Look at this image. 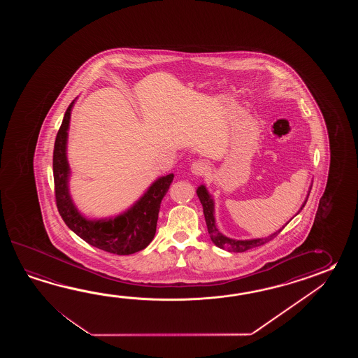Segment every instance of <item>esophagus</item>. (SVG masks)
<instances>
[{
	"instance_id": "34e87169",
	"label": "esophagus",
	"mask_w": 358,
	"mask_h": 358,
	"mask_svg": "<svg viewBox=\"0 0 358 358\" xmlns=\"http://www.w3.org/2000/svg\"><path fill=\"white\" fill-rule=\"evenodd\" d=\"M207 170H208V165L206 164L205 161H196L190 166V171L193 176H205Z\"/></svg>"
}]
</instances>
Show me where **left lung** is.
<instances>
[{
	"mask_svg": "<svg viewBox=\"0 0 358 358\" xmlns=\"http://www.w3.org/2000/svg\"><path fill=\"white\" fill-rule=\"evenodd\" d=\"M311 190V188H310ZM197 196L202 203L203 207V213H205L206 225H207V230H208V234L210 238L213 241L215 245H217L221 250H227L229 252H245L255 247H259L262 244L267 243L268 241L274 239L275 236H278L282 229H279L278 231H275L274 234L267 236V238H257V239H247V241H236V239H231L228 238L227 236H224L222 233L219 231V229L216 228V224H215V203H213V199L210 193L206 189L205 185H199L197 189ZM308 198V196H307ZM307 198L303 202V205L301 207V210L303 208L306 202H307ZM301 210L298 211V213H301ZM289 222V221H288ZM287 222V224H288Z\"/></svg>",
	"mask_w": 358,
	"mask_h": 358,
	"instance_id": "8db88e82",
	"label": "left lung"
}]
</instances>
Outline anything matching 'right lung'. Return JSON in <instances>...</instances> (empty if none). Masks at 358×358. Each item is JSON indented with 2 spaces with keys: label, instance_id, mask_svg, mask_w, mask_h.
Returning <instances> with one entry per match:
<instances>
[{
  "label": "right lung",
  "instance_id": "1",
  "mask_svg": "<svg viewBox=\"0 0 358 358\" xmlns=\"http://www.w3.org/2000/svg\"><path fill=\"white\" fill-rule=\"evenodd\" d=\"M74 102L76 99L69 105L55 141L52 164L55 196L61 217L76 236L102 251L120 256L142 251L152 242L156 233L161 201L168 193L174 174L161 176L152 182L145 194L125 213L102 220L85 219L78 211L69 193L70 168L66 157V143L70 115Z\"/></svg>",
  "mask_w": 358,
  "mask_h": 358
}]
</instances>
